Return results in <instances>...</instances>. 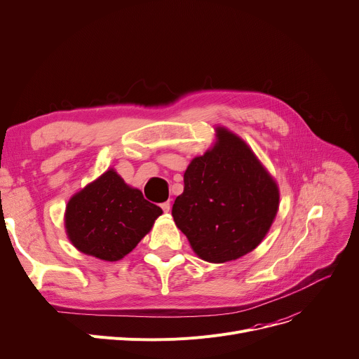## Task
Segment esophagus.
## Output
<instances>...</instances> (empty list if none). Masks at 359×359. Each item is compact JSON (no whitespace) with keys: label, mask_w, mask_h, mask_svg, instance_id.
Wrapping results in <instances>:
<instances>
[{"label":"esophagus","mask_w":359,"mask_h":359,"mask_svg":"<svg viewBox=\"0 0 359 359\" xmlns=\"http://www.w3.org/2000/svg\"><path fill=\"white\" fill-rule=\"evenodd\" d=\"M161 210H163L164 212H168V211H170V202H168V201L161 203Z\"/></svg>","instance_id":"34e87169"}]
</instances>
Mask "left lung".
<instances>
[{"mask_svg": "<svg viewBox=\"0 0 359 359\" xmlns=\"http://www.w3.org/2000/svg\"><path fill=\"white\" fill-rule=\"evenodd\" d=\"M279 206L278 184L240 137L217 128V142L184 172L172 215L194 252L224 263L256 249Z\"/></svg>", "mask_w": 359, "mask_h": 359, "instance_id": "8db88e82", "label": "left lung"}]
</instances>
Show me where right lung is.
I'll list each match as a JSON object with an SVG mask.
<instances>
[{"mask_svg": "<svg viewBox=\"0 0 359 359\" xmlns=\"http://www.w3.org/2000/svg\"><path fill=\"white\" fill-rule=\"evenodd\" d=\"M161 214L110 168L69 199L65 229L80 252L115 262L137 248Z\"/></svg>", "mask_w": 359, "mask_h": 359, "instance_id": "add662e5", "label": "right lung"}]
</instances>
